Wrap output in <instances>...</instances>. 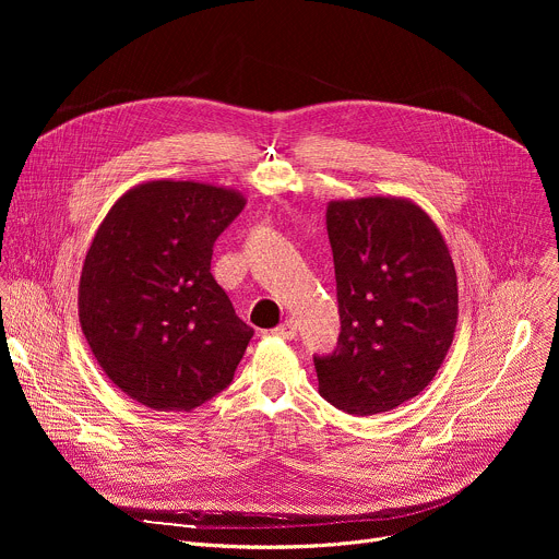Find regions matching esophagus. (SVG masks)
Returning a JSON list of instances; mask_svg holds the SVG:
<instances>
[{"mask_svg":"<svg viewBox=\"0 0 559 559\" xmlns=\"http://www.w3.org/2000/svg\"><path fill=\"white\" fill-rule=\"evenodd\" d=\"M298 321H294V318H287V321L283 323V325H278L272 334L274 336H281V338H287V341H292V338H296L298 336Z\"/></svg>","mask_w":559,"mask_h":559,"instance_id":"obj_1","label":"esophagus"}]
</instances>
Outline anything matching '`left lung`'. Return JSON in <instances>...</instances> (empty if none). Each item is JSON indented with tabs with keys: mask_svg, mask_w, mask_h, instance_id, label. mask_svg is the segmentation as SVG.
<instances>
[{
	"mask_svg": "<svg viewBox=\"0 0 559 559\" xmlns=\"http://www.w3.org/2000/svg\"><path fill=\"white\" fill-rule=\"evenodd\" d=\"M341 336L313 358L318 391L352 416L395 409L438 373L457 325V276L431 216L405 197L328 203Z\"/></svg>",
	"mask_w": 559,
	"mask_h": 559,
	"instance_id": "left-lung-1",
	"label": "left lung"
}]
</instances>
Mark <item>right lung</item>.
<instances>
[{
	"label": "right lung",
	"instance_id": "obj_1",
	"mask_svg": "<svg viewBox=\"0 0 559 559\" xmlns=\"http://www.w3.org/2000/svg\"><path fill=\"white\" fill-rule=\"evenodd\" d=\"M246 207L231 188L158 179L110 207L79 278V323L106 376L154 412L223 391L254 330L210 272L218 234Z\"/></svg>",
	"mask_w": 559,
	"mask_h": 559
}]
</instances>
